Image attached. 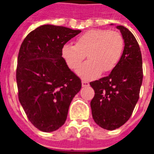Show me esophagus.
Here are the masks:
<instances>
[{"instance_id": "esophagus-1", "label": "esophagus", "mask_w": 154, "mask_h": 154, "mask_svg": "<svg viewBox=\"0 0 154 154\" xmlns=\"http://www.w3.org/2000/svg\"><path fill=\"white\" fill-rule=\"evenodd\" d=\"M82 87H86V86H89V82H86V81H82Z\"/></svg>"}]
</instances>
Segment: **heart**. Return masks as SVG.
<instances>
[{
	"label": "heart",
	"instance_id": "1",
	"mask_svg": "<svg viewBox=\"0 0 154 154\" xmlns=\"http://www.w3.org/2000/svg\"><path fill=\"white\" fill-rule=\"evenodd\" d=\"M124 48V40L118 32L105 29L86 31L76 39V45L65 44L61 54L69 69L77 70L83 60L89 59L77 71L85 80L93 79L111 72L119 62Z\"/></svg>",
	"mask_w": 154,
	"mask_h": 154
}]
</instances>
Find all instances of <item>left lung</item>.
<instances>
[{"label":"left lung","mask_w":154,"mask_h":154,"mask_svg":"<svg viewBox=\"0 0 154 154\" xmlns=\"http://www.w3.org/2000/svg\"><path fill=\"white\" fill-rule=\"evenodd\" d=\"M117 29L125 42L119 62L109 76L89 83L95 92L90 102L93 118L107 130L118 129L131 117L143 80L142 57L136 38L124 26Z\"/></svg>","instance_id":"obj_1"}]
</instances>
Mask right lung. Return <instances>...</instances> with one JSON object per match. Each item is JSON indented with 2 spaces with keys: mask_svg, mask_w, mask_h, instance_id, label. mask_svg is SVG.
<instances>
[{
  "mask_svg": "<svg viewBox=\"0 0 154 154\" xmlns=\"http://www.w3.org/2000/svg\"><path fill=\"white\" fill-rule=\"evenodd\" d=\"M81 30L42 25L20 45L16 71L18 98L29 122L41 131H55L67 118L82 81L62 57L63 46Z\"/></svg>",
  "mask_w": 154,
  "mask_h": 154,
  "instance_id": "right-lung-1",
  "label": "right lung"
}]
</instances>
